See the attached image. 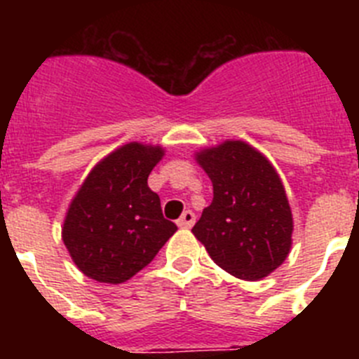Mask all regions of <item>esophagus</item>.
I'll return each instance as SVG.
<instances>
[{"label": "esophagus", "mask_w": 359, "mask_h": 359, "mask_svg": "<svg viewBox=\"0 0 359 359\" xmlns=\"http://www.w3.org/2000/svg\"><path fill=\"white\" fill-rule=\"evenodd\" d=\"M194 223H196V215L194 212H190V210H185L182 217L177 219V226L180 228H190Z\"/></svg>", "instance_id": "obj_1"}]
</instances>
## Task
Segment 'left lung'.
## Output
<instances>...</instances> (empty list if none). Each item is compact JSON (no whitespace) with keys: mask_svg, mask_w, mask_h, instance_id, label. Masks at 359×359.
<instances>
[{"mask_svg":"<svg viewBox=\"0 0 359 359\" xmlns=\"http://www.w3.org/2000/svg\"><path fill=\"white\" fill-rule=\"evenodd\" d=\"M214 199L192 228L212 261L243 280H261L286 261L293 215L268 158L241 140L196 152Z\"/></svg>","mask_w":359,"mask_h":359,"instance_id":"1","label":"left lung"}]
</instances>
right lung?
<instances>
[{"mask_svg":"<svg viewBox=\"0 0 359 359\" xmlns=\"http://www.w3.org/2000/svg\"><path fill=\"white\" fill-rule=\"evenodd\" d=\"M165 151L131 142L95 165L62 224L69 257L86 277L122 284L156 257L176 224L161 214L147 177Z\"/></svg>","mask_w":359,"mask_h":359,"instance_id":"right-lung-1","label":"right lung"}]
</instances>
